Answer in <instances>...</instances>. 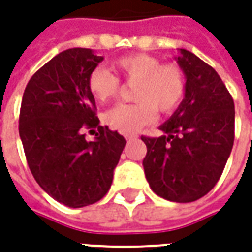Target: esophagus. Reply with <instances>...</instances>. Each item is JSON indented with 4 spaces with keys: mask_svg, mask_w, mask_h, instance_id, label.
<instances>
[{
    "mask_svg": "<svg viewBox=\"0 0 252 252\" xmlns=\"http://www.w3.org/2000/svg\"><path fill=\"white\" fill-rule=\"evenodd\" d=\"M126 139L128 140V142H131V140L138 139V135H135V133H128V135H126Z\"/></svg>",
    "mask_w": 252,
    "mask_h": 252,
    "instance_id": "1",
    "label": "esophagus"
}]
</instances>
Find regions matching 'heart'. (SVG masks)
<instances>
[{
    "instance_id": "b5f03b06",
    "label": "heart",
    "mask_w": 252,
    "mask_h": 252,
    "mask_svg": "<svg viewBox=\"0 0 252 252\" xmlns=\"http://www.w3.org/2000/svg\"><path fill=\"white\" fill-rule=\"evenodd\" d=\"M113 66L128 83H136L132 95L135 103L116 105L103 114V123L114 131H140L157 120V112L173 113L184 99L187 80L180 65L162 63L147 53H136L117 59ZM87 87L91 95L103 103L117 96L120 80L108 69L98 66L90 72Z\"/></svg>"
}]
</instances>
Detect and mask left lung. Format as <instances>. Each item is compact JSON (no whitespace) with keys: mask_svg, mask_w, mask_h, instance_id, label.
I'll list each match as a JSON object with an SVG mask.
<instances>
[{"mask_svg":"<svg viewBox=\"0 0 252 252\" xmlns=\"http://www.w3.org/2000/svg\"><path fill=\"white\" fill-rule=\"evenodd\" d=\"M187 90L181 105L159 129V138L142 136L151 189L163 199L188 203L217 184L235 140V103L221 77L193 53L176 57Z\"/></svg>","mask_w":252,"mask_h":252,"instance_id":"obj_1","label":"left lung"}]
</instances>
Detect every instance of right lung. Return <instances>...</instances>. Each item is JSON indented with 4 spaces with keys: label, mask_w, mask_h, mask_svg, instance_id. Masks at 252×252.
<instances>
[{
    "label": "right lung",
    "mask_w": 252,
    "mask_h": 252,
    "mask_svg": "<svg viewBox=\"0 0 252 252\" xmlns=\"http://www.w3.org/2000/svg\"><path fill=\"white\" fill-rule=\"evenodd\" d=\"M103 57L91 49L64 50L30 79L19 117L28 168L40 188L68 207L101 200L113 181L126 139L99 126L90 72ZM98 127L87 142L84 129Z\"/></svg>",
    "instance_id": "add662e5"
}]
</instances>
